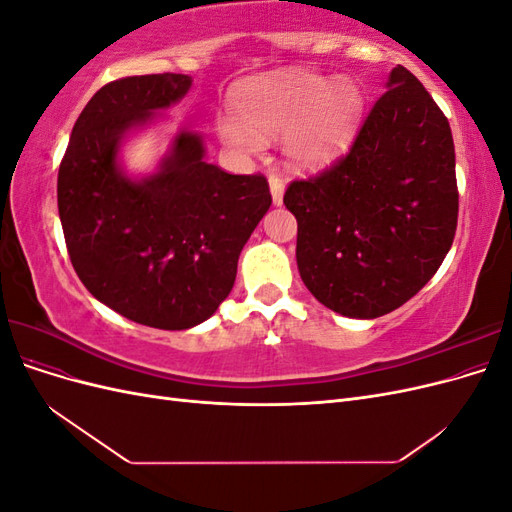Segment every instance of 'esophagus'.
Listing matches in <instances>:
<instances>
[{
    "label": "esophagus",
    "instance_id": "esophagus-1",
    "mask_svg": "<svg viewBox=\"0 0 512 512\" xmlns=\"http://www.w3.org/2000/svg\"><path fill=\"white\" fill-rule=\"evenodd\" d=\"M269 188H271L273 205L280 207L284 203V181L280 177H269Z\"/></svg>",
    "mask_w": 512,
    "mask_h": 512
}]
</instances>
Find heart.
<instances>
[{"mask_svg": "<svg viewBox=\"0 0 512 512\" xmlns=\"http://www.w3.org/2000/svg\"><path fill=\"white\" fill-rule=\"evenodd\" d=\"M237 119L222 117V143L258 156L265 136L282 135V153L297 170H314L331 162L359 126L363 94L352 81H335L316 72L262 74L241 83L230 96Z\"/></svg>", "mask_w": 512, "mask_h": 512, "instance_id": "obj_1", "label": "heart"}]
</instances>
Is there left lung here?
Segmentation results:
<instances>
[{
  "instance_id": "obj_1",
  "label": "left lung",
  "mask_w": 512,
  "mask_h": 512,
  "mask_svg": "<svg viewBox=\"0 0 512 512\" xmlns=\"http://www.w3.org/2000/svg\"><path fill=\"white\" fill-rule=\"evenodd\" d=\"M297 267L333 312L371 320L421 290L451 250L459 194L448 119L416 76L391 70L350 153L292 181Z\"/></svg>"
}]
</instances>
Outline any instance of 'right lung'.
<instances>
[{
  "label": "right lung",
  "instance_id": "1",
  "mask_svg": "<svg viewBox=\"0 0 512 512\" xmlns=\"http://www.w3.org/2000/svg\"><path fill=\"white\" fill-rule=\"evenodd\" d=\"M190 87L192 76L170 72L104 85L76 119L57 177L61 228L85 288L113 312L164 331L215 314L271 207L265 177L209 164L192 130L173 136L153 173L123 168V143Z\"/></svg>",
  "mask_w": 512,
  "mask_h": 512
}]
</instances>
